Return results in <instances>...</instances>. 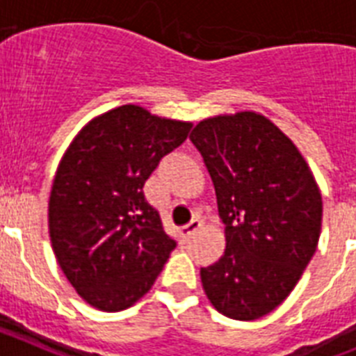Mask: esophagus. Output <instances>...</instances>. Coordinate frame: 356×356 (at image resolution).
Segmentation results:
<instances>
[{"label": "esophagus", "mask_w": 356, "mask_h": 356, "mask_svg": "<svg viewBox=\"0 0 356 356\" xmlns=\"http://www.w3.org/2000/svg\"><path fill=\"white\" fill-rule=\"evenodd\" d=\"M200 227H202V220H199V218H193L190 224L181 227V229H179V238H181V242L186 243L191 238V234L195 233V231H199Z\"/></svg>", "instance_id": "1"}]
</instances>
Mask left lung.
Wrapping results in <instances>:
<instances>
[{"mask_svg":"<svg viewBox=\"0 0 356 356\" xmlns=\"http://www.w3.org/2000/svg\"><path fill=\"white\" fill-rule=\"evenodd\" d=\"M190 140L211 175L227 242L200 268L204 292L225 317L259 319L285 301L317 249L321 191L296 145L261 114L204 120Z\"/></svg>","mask_w":356,"mask_h":356,"instance_id":"obj_1","label":"left lung"}]
</instances>
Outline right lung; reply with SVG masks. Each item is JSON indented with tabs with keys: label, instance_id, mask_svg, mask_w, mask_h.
<instances>
[{
	"label": "right lung",
	"instance_id": "right-lung-1",
	"mask_svg": "<svg viewBox=\"0 0 356 356\" xmlns=\"http://www.w3.org/2000/svg\"><path fill=\"white\" fill-rule=\"evenodd\" d=\"M190 129L122 105L88 123L64 154L49 195V238L67 281L91 307H132L177 245L143 186Z\"/></svg>",
	"mask_w": 356,
	"mask_h": 356
}]
</instances>
